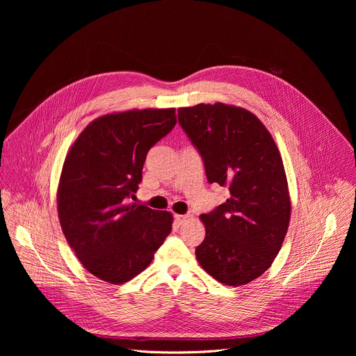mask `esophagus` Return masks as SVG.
Segmentation results:
<instances>
[{"mask_svg": "<svg viewBox=\"0 0 356 356\" xmlns=\"http://www.w3.org/2000/svg\"><path fill=\"white\" fill-rule=\"evenodd\" d=\"M188 217H190L188 214H176V216H175V220H176V222H177L179 225H181L183 222H186V221L188 220Z\"/></svg>", "mask_w": 356, "mask_h": 356, "instance_id": "34e87169", "label": "esophagus"}]
</instances>
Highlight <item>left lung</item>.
I'll use <instances>...</instances> for the list:
<instances>
[{
    "instance_id": "left-lung-1",
    "label": "left lung",
    "mask_w": 356,
    "mask_h": 356,
    "mask_svg": "<svg viewBox=\"0 0 356 356\" xmlns=\"http://www.w3.org/2000/svg\"><path fill=\"white\" fill-rule=\"evenodd\" d=\"M177 113L204 161L207 180L229 190L224 204L200 216L206 238L195 258L220 283L246 284L270 268L289 228L291 202L280 152L245 108L216 103Z\"/></svg>"
}]
</instances>
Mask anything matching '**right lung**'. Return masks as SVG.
<instances>
[{
	"label": "right lung",
	"mask_w": 356,
	"mask_h": 356,
	"mask_svg": "<svg viewBox=\"0 0 356 356\" xmlns=\"http://www.w3.org/2000/svg\"><path fill=\"white\" fill-rule=\"evenodd\" d=\"M175 108L113 113L91 121L65 159L58 213L81 265L95 277L121 284L154 259L172 231L169 211L134 200L149 149L176 125Z\"/></svg>",
	"instance_id": "right-lung-1"
}]
</instances>
